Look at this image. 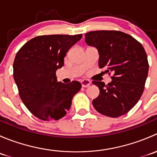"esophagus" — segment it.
I'll return each mask as SVG.
<instances>
[{"mask_svg": "<svg viewBox=\"0 0 157 157\" xmlns=\"http://www.w3.org/2000/svg\"><path fill=\"white\" fill-rule=\"evenodd\" d=\"M81 83L83 87H88V86H90V85L91 84V81L89 80H83L81 81Z\"/></svg>", "mask_w": 157, "mask_h": 157, "instance_id": "obj_1", "label": "esophagus"}]
</instances>
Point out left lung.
Here are the masks:
<instances>
[{"mask_svg": "<svg viewBox=\"0 0 157 157\" xmlns=\"http://www.w3.org/2000/svg\"><path fill=\"white\" fill-rule=\"evenodd\" d=\"M85 42L98 50L99 67H106L105 71L113 74L107 85L93 81L99 89L93 106L112 118L124 115L137 104L144 90L149 64L143 45L130 35L115 30L90 32L85 34Z\"/></svg>", "mask_w": 157, "mask_h": 157, "instance_id": "8db88e82", "label": "left lung"}]
</instances>
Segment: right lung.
<instances>
[{"label":"right lung","mask_w":157,"mask_h":157,"mask_svg":"<svg viewBox=\"0 0 157 157\" xmlns=\"http://www.w3.org/2000/svg\"><path fill=\"white\" fill-rule=\"evenodd\" d=\"M81 38L82 34L36 36L16 55L13 68L19 94L26 108L39 119L64 117L74 96L81 89L80 82L65 84L58 82L56 77L67 51Z\"/></svg>","instance_id":"obj_1"}]
</instances>
